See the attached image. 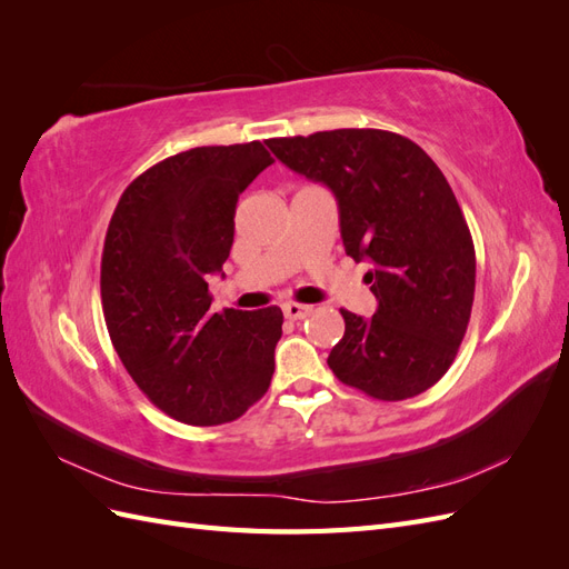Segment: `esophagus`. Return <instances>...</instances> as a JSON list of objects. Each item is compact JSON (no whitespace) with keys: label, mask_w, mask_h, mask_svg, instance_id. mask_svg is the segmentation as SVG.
I'll list each match as a JSON object with an SVG mask.
<instances>
[{"label":"esophagus","mask_w":569,"mask_h":569,"mask_svg":"<svg viewBox=\"0 0 569 569\" xmlns=\"http://www.w3.org/2000/svg\"><path fill=\"white\" fill-rule=\"evenodd\" d=\"M282 311H284V318H289V320H301V318H306L308 313H311L313 308L306 306V303L287 301V303H282Z\"/></svg>","instance_id":"obj_1"}]
</instances>
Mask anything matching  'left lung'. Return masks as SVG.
Returning <instances> with one entry per match:
<instances>
[{
	"mask_svg": "<svg viewBox=\"0 0 569 569\" xmlns=\"http://www.w3.org/2000/svg\"><path fill=\"white\" fill-rule=\"evenodd\" d=\"M287 168L332 189L341 242L377 299L351 311L327 366L339 382L403 401L451 368L475 301V244L451 184L408 137L343 128L266 142Z\"/></svg>",
	"mask_w": 569,
	"mask_h": 569,
	"instance_id": "1",
	"label": "left lung"
}]
</instances>
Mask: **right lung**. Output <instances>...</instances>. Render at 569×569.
Segmentation results:
<instances>
[{
	"label": "right lung",
	"mask_w": 569,
	"mask_h": 569,
	"mask_svg": "<svg viewBox=\"0 0 569 569\" xmlns=\"http://www.w3.org/2000/svg\"><path fill=\"white\" fill-rule=\"evenodd\" d=\"M272 163L261 142L197 147L132 180L101 253V306L118 358L184 425L237 420L268 391L278 306L211 311L209 274L234 239L237 199Z\"/></svg>",
	"instance_id": "right-lung-1"
}]
</instances>
